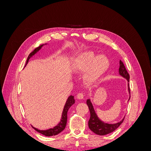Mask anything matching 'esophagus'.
I'll return each instance as SVG.
<instances>
[{
  "instance_id": "1",
  "label": "esophagus",
  "mask_w": 151,
  "mask_h": 151,
  "mask_svg": "<svg viewBox=\"0 0 151 151\" xmlns=\"http://www.w3.org/2000/svg\"><path fill=\"white\" fill-rule=\"evenodd\" d=\"M77 98L79 99H83L84 98V94L83 93H79L77 94Z\"/></svg>"
}]
</instances>
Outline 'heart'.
Listing matches in <instances>:
<instances>
[{
	"mask_svg": "<svg viewBox=\"0 0 151 151\" xmlns=\"http://www.w3.org/2000/svg\"><path fill=\"white\" fill-rule=\"evenodd\" d=\"M109 62L103 55L96 56L93 52H85L77 58L76 68L78 70H88L86 73V79L89 82L98 79L107 70Z\"/></svg>",
	"mask_w": 151,
	"mask_h": 151,
	"instance_id": "b5f03b06",
	"label": "heart"
}]
</instances>
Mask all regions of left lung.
<instances>
[{
	"mask_svg": "<svg viewBox=\"0 0 151 151\" xmlns=\"http://www.w3.org/2000/svg\"><path fill=\"white\" fill-rule=\"evenodd\" d=\"M119 74L120 76L125 78L128 82H129L130 79V76L129 74L128 73L126 68L123 64V63L120 60V68H119ZM128 86H129V92L130 93V89L129 88V83H128ZM87 104L89 107L91 116L89 118V120L88 122L89 128L91 131H93L94 133L99 135H107L109 133H111L113 131H115L118 127H119L122 122L124 120L123 119L118 122L116 123H114V124H109L107 123H104L102 122L99 118L98 117L96 113L93 106L92 103H91L90 99L87 100Z\"/></svg>",
	"mask_w": 151,
	"mask_h": 151,
	"instance_id": "8db88e82",
	"label": "left lung"
}]
</instances>
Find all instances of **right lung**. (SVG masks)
I'll list each match as a JSON object with an SVG mask.
<instances>
[{
    "label": "right lung",
    "mask_w": 151,
    "mask_h": 151,
    "mask_svg": "<svg viewBox=\"0 0 151 151\" xmlns=\"http://www.w3.org/2000/svg\"><path fill=\"white\" fill-rule=\"evenodd\" d=\"M43 46V45H40V46H39L38 47L36 48L31 53H30L28 58H27L26 65L27 64V63H28V62L29 60V58L32 56L34 55L36 52H38L39 50L41 49V48H42ZM74 103H75V99L74 98V96H70L68 97V98L67 99L66 103L65 104L64 108H63V112H62V118H61V120H60V123H59L57 126L54 127L53 129H50L47 130H38L37 129H36V128H35L33 127V128L35 130H36L38 132H39V133L42 134H43L45 136H47V137L56 135L58 134H60V132L64 130L65 128V126H66V124H67V111L68 110V109H69L72 105L74 104Z\"/></svg>",
    "instance_id": "obj_1"
}]
</instances>
